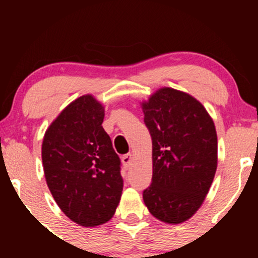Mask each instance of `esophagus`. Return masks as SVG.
<instances>
[{
    "label": "esophagus",
    "instance_id": "1",
    "mask_svg": "<svg viewBox=\"0 0 258 258\" xmlns=\"http://www.w3.org/2000/svg\"><path fill=\"white\" fill-rule=\"evenodd\" d=\"M132 159H133V155H132L131 153H128V154H126V155H123L122 158H121V160H122L123 166L128 168L130 165H131V162H132Z\"/></svg>",
    "mask_w": 258,
    "mask_h": 258
}]
</instances>
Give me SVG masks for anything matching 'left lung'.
<instances>
[{
    "mask_svg": "<svg viewBox=\"0 0 258 258\" xmlns=\"http://www.w3.org/2000/svg\"><path fill=\"white\" fill-rule=\"evenodd\" d=\"M153 143L149 212L166 223L190 218L205 200L217 168V135L206 109L189 94L161 88L143 103Z\"/></svg>",
    "mask_w": 258,
    "mask_h": 258,
    "instance_id": "obj_1",
    "label": "left lung"
}]
</instances>
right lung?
I'll return each instance as SVG.
<instances>
[{
	"label": "right lung",
	"mask_w": 258,
	"mask_h": 258,
	"mask_svg": "<svg viewBox=\"0 0 258 258\" xmlns=\"http://www.w3.org/2000/svg\"><path fill=\"white\" fill-rule=\"evenodd\" d=\"M103 119L102 104L82 96L53 121L42 143L47 185L61 211L84 227L110 220L123 188L121 160Z\"/></svg>",
	"instance_id": "obj_1"
}]
</instances>
